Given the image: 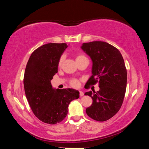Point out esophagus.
<instances>
[{"label":"esophagus","instance_id":"esophagus-1","mask_svg":"<svg viewBox=\"0 0 149 149\" xmlns=\"http://www.w3.org/2000/svg\"><path fill=\"white\" fill-rule=\"evenodd\" d=\"M84 92L80 91H79V96H80V97H83V96H84Z\"/></svg>","mask_w":149,"mask_h":149}]
</instances>
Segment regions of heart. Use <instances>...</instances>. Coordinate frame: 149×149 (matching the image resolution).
Masks as SVG:
<instances>
[{
	"label": "heart",
	"instance_id": "obj_1",
	"mask_svg": "<svg viewBox=\"0 0 149 149\" xmlns=\"http://www.w3.org/2000/svg\"><path fill=\"white\" fill-rule=\"evenodd\" d=\"M86 58L85 56H84L83 54H78L77 56H76V60H79V59H81V58ZM63 60H64V56H62L59 59V61H58V65H61L62 63L63 62ZM70 84L72 87H77L79 86V81L77 79H73L71 81V82H70Z\"/></svg>",
	"mask_w": 149,
	"mask_h": 149
}]
</instances>
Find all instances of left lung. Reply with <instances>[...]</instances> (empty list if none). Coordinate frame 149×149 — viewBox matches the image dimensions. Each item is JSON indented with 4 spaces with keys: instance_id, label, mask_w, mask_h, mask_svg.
<instances>
[{
    "instance_id": "1",
    "label": "left lung",
    "mask_w": 149,
    "mask_h": 149,
    "mask_svg": "<svg viewBox=\"0 0 149 149\" xmlns=\"http://www.w3.org/2000/svg\"><path fill=\"white\" fill-rule=\"evenodd\" d=\"M81 48L93 62L92 75L85 86L99 82L100 87L97 92L85 93L93 99L86 113L93 120L104 122L114 116L122 105L127 85L124 60L118 49L104 41L85 42Z\"/></svg>"
}]
</instances>
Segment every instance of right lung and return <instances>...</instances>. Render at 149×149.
Here are the masks:
<instances>
[{
  "mask_svg": "<svg viewBox=\"0 0 149 149\" xmlns=\"http://www.w3.org/2000/svg\"><path fill=\"white\" fill-rule=\"evenodd\" d=\"M68 47L65 43H48L30 56L24 73L25 93L30 107L42 122L56 124L64 119L68 106L79 97L74 89H54L50 81L58 72V61Z\"/></svg>",
  "mask_w": 149,
  "mask_h": 149,
  "instance_id": "right-lung-1",
  "label": "right lung"
}]
</instances>
